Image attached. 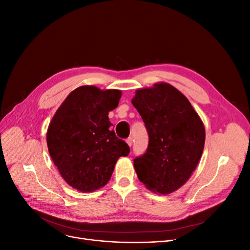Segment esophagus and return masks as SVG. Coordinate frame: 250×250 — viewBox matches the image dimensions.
<instances>
[{"label": "esophagus", "mask_w": 250, "mask_h": 250, "mask_svg": "<svg viewBox=\"0 0 250 250\" xmlns=\"http://www.w3.org/2000/svg\"><path fill=\"white\" fill-rule=\"evenodd\" d=\"M126 143H127V145H128L129 147H132V146H133V138H132V137L127 138V139H126Z\"/></svg>", "instance_id": "1"}]
</instances>
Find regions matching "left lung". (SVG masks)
I'll return each instance as SVG.
<instances>
[{"label": "left lung", "instance_id": "1", "mask_svg": "<svg viewBox=\"0 0 250 250\" xmlns=\"http://www.w3.org/2000/svg\"><path fill=\"white\" fill-rule=\"evenodd\" d=\"M132 103L149 134L146 153L134 159L138 178L155 193H171L199 164L206 139L204 124L188 99L168 83L138 89Z\"/></svg>", "mask_w": 250, "mask_h": 250}]
</instances>
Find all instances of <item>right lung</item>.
<instances>
[{"mask_svg": "<svg viewBox=\"0 0 250 250\" xmlns=\"http://www.w3.org/2000/svg\"><path fill=\"white\" fill-rule=\"evenodd\" d=\"M122 91L81 86L67 96L49 123L46 143L60 174L73 188L91 192L109 181L116 161L129 147L118 139L108 112Z\"/></svg>", "mask_w": 250, "mask_h": 250, "instance_id": "obj_1", "label": "right lung"}]
</instances>
